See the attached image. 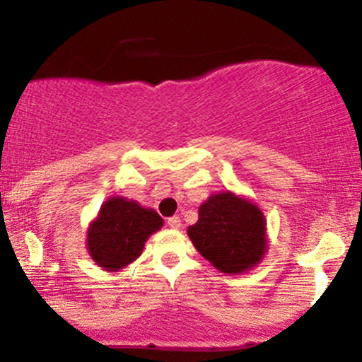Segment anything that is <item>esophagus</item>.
<instances>
[{
    "label": "esophagus",
    "instance_id": "obj_1",
    "mask_svg": "<svg viewBox=\"0 0 362 362\" xmlns=\"http://www.w3.org/2000/svg\"><path fill=\"white\" fill-rule=\"evenodd\" d=\"M168 226L172 228V230H178V228L182 226V221H180V218H178V216H172V218H168Z\"/></svg>",
    "mask_w": 362,
    "mask_h": 362
}]
</instances>
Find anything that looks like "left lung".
Listing matches in <instances>:
<instances>
[{
    "label": "left lung",
    "mask_w": 362,
    "mask_h": 362,
    "mask_svg": "<svg viewBox=\"0 0 362 362\" xmlns=\"http://www.w3.org/2000/svg\"><path fill=\"white\" fill-rule=\"evenodd\" d=\"M187 235L197 252L224 274H243L257 267L269 248L262 209L231 190L211 194Z\"/></svg>",
    "instance_id": "left-lung-1"
}]
</instances>
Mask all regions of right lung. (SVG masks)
<instances>
[{"label": "right lung", "mask_w": 362, "mask_h": 362, "mask_svg": "<svg viewBox=\"0 0 362 362\" xmlns=\"http://www.w3.org/2000/svg\"><path fill=\"white\" fill-rule=\"evenodd\" d=\"M163 219L151 207L112 195L103 202L86 231L91 260L107 272H119L143 253L144 243L161 230Z\"/></svg>", "instance_id": "1"}]
</instances>
